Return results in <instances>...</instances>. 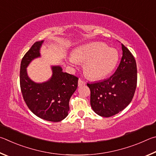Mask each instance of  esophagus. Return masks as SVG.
<instances>
[{"instance_id":"34e87169","label":"esophagus","mask_w":156,"mask_h":156,"mask_svg":"<svg viewBox=\"0 0 156 156\" xmlns=\"http://www.w3.org/2000/svg\"><path fill=\"white\" fill-rule=\"evenodd\" d=\"M85 84H86V82L85 81H83L82 80H81V79H80V80H79V81H78V86H83V85H85Z\"/></svg>"}]
</instances>
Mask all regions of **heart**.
Instances as JSON below:
<instances>
[{
    "label": "heart",
    "instance_id": "b5f03b06",
    "mask_svg": "<svg viewBox=\"0 0 156 156\" xmlns=\"http://www.w3.org/2000/svg\"><path fill=\"white\" fill-rule=\"evenodd\" d=\"M119 60L118 52L102 42H92L81 46L73 51L72 64L85 63L84 72L89 78L100 80L112 72Z\"/></svg>",
    "mask_w": 156,
    "mask_h": 156
}]
</instances>
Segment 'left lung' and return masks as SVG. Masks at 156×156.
I'll return each instance as SVG.
<instances>
[{
  "instance_id": "8db88e82",
  "label": "left lung",
  "mask_w": 156,
  "mask_h": 156,
  "mask_svg": "<svg viewBox=\"0 0 156 156\" xmlns=\"http://www.w3.org/2000/svg\"><path fill=\"white\" fill-rule=\"evenodd\" d=\"M122 57L114 75L99 82L87 83L90 90V105L103 117L118 114L132 101L137 86V67L134 57L121 44Z\"/></svg>"
}]
</instances>
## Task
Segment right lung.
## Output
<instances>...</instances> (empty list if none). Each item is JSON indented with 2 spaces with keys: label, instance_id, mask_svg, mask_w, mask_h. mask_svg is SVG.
Segmentation results:
<instances>
[{
  "label": "right lung",
  "instance_id": "add662e5",
  "mask_svg": "<svg viewBox=\"0 0 156 156\" xmlns=\"http://www.w3.org/2000/svg\"><path fill=\"white\" fill-rule=\"evenodd\" d=\"M43 41L35 42L22 59L20 85L27 107L35 115L51 122H59L68 116L69 101L78 86L79 78L62 72L60 66H53L51 80L42 83L32 81L26 68L32 59L40 57Z\"/></svg>",
  "mask_w": 156,
  "mask_h": 156
}]
</instances>
